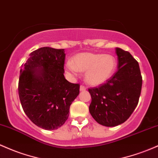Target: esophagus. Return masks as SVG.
I'll return each instance as SVG.
<instances>
[{"label":"esophagus","mask_w":158,"mask_h":158,"mask_svg":"<svg viewBox=\"0 0 158 158\" xmlns=\"http://www.w3.org/2000/svg\"><path fill=\"white\" fill-rule=\"evenodd\" d=\"M85 90H86V88L85 87L84 85H81V86H80V91H85Z\"/></svg>","instance_id":"esophagus-1"}]
</instances>
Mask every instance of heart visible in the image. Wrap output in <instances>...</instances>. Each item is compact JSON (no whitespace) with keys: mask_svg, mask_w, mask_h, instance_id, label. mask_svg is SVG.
I'll return each instance as SVG.
<instances>
[{"mask_svg":"<svg viewBox=\"0 0 158 158\" xmlns=\"http://www.w3.org/2000/svg\"><path fill=\"white\" fill-rule=\"evenodd\" d=\"M117 60L112 55L83 52L75 55L65 66V72L76 76L77 72H85V79L91 85H100L106 82L115 73Z\"/></svg>","mask_w":158,"mask_h":158,"instance_id":"heart-1","label":"heart"}]
</instances>
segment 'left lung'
Masks as SVG:
<instances>
[{
	"mask_svg": "<svg viewBox=\"0 0 158 158\" xmlns=\"http://www.w3.org/2000/svg\"><path fill=\"white\" fill-rule=\"evenodd\" d=\"M115 52L118 70L106 83L88 88L90 113L97 122L106 127H115L129 118L139 103L143 84L137 60L120 48Z\"/></svg>",
	"mask_w": 158,
	"mask_h": 158,
	"instance_id": "8db88e82",
	"label": "left lung"
}]
</instances>
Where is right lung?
I'll return each mask as SVG.
<instances>
[{
	"mask_svg": "<svg viewBox=\"0 0 158 158\" xmlns=\"http://www.w3.org/2000/svg\"><path fill=\"white\" fill-rule=\"evenodd\" d=\"M20 70L19 95L29 119L52 131L63 125L70 106L79 94V84L64 76V49L42 47L32 52Z\"/></svg>",
	"mask_w": 158,
	"mask_h": 158,
	"instance_id": "right-lung-1",
	"label": "right lung"
}]
</instances>
